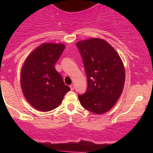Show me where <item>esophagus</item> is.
<instances>
[{
    "mask_svg": "<svg viewBox=\"0 0 153 153\" xmlns=\"http://www.w3.org/2000/svg\"><path fill=\"white\" fill-rule=\"evenodd\" d=\"M70 89H71V90H74V87H75V86H74V84H72V85H70Z\"/></svg>",
    "mask_w": 153,
    "mask_h": 153,
    "instance_id": "34e87169",
    "label": "esophagus"
}]
</instances>
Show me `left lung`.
<instances>
[{
	"mask_svg": "<svg viewBox=\"0 0 153 153\" xmlns=\"http://www.w3.org/2000/svg\"><path fill=\"white\" fill-rule=\"evenodd\" d=\"M87 77V89L78 95L81 105L96 114L109 111L120 97L125 83L123 63L106 40L91 38L76 44Z\"/></svg>",
	"mask_w": 153,
	"mask_h": 153,
	"instance_id": "8db88e82",
	"label": "left lung"
}]
</instances>
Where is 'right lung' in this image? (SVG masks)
Segmentation results:
<instances>
[{"mask_svg": "<svg viewBox=\"0 0 153 153\" xmlns=\"http://www.w3.org/2000/svg\"><path fill=\"white\" fill-rule=\"evenodd\" d=\"M64 45L44 44L27 56L21 74V84L27 100L35 109L47 112L57 107L70 88L54 65Z\"/></svg>", "mask_w": 153, "mask_h": 153, "instance_id": "right-lung-1", "label": "right lung"}]
</instances>
